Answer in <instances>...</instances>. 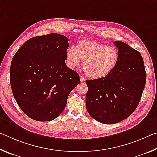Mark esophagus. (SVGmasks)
Masks as SVG:
<instances>
[{
    "instance_id": "1",
    "label": "esophagus",
    "mask_w": 157,
    "mask_h": 157,
    "mask_svg": "<svg viewBox=\"0 0 157 157\" xmlns=\"http://www.w3.org/2000/svg\"><path fill=\"white\" fill-rule=\"evenodd\" d=\"M80 81H81V82H85V81H86V79H85L83 76H80Z\"/></svg>"
}]
</instances>
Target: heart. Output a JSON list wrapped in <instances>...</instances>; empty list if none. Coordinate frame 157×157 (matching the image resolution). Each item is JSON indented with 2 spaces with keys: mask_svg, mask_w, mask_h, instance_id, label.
I'll return each mask as SVG.
<instances>
[{
  "mask_svg": "<svg viewBox=\"0 0 157 157\" xmlns=\"http://www.w3.org/2000/svg\"><path fill=\"white\" fill-rule=\"evenodd\" d=\"M119 53L112 46L89 39L77 44L75 48L69 47L66 54V63L71 68H75L84 60L83 69L89 78L99 79L110 73L117 64Z\"/></svg>",
  "mask_w": 157,
  "mask_h": 157,
  "instance_id": "obj_1",
  "label": "heart"
}]
</instances>
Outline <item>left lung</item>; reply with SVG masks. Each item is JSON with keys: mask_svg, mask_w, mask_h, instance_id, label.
I'll use <instances>...</instances> for the list:
<instances>
[{"mask_svg": "<svg viewBox=\"0 0 157 157\" xmlns=\"http://www.w3.org/2000/svg\"><path fill=\"white\" fill-rule=\"evenodd\" d=\"M113 44L119 58L113 71L104 78L86 80V110L93 118L104 124L119 123L134 112L146 82L140 53L124 42Z\"/></svg>", "mask_w": 157, "mask_h": 157, "instance_id": "1", "label": "left lung"}]
</instances>
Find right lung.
I'll return each mask as SVG.
<instances>
[{"instance_id": "1", "label": "right lung", "mask_w": 157, "mask_h": 157, "mask_svg": "<svg viewBox=\"0 0 157 157\" xmlns=\"http://www.w3.org/2000/svg\"><path fill=\"white\" fill-rule=\"evenodd\" d=\"M68 39L51 33L28 39L16 52L10 84L18 105L29 118L50 121L62 113L71 91L80 83L66 65Z\"/></svg>"}]
</instances>
